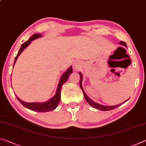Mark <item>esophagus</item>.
<instances>
[{
	"label": "esophagus",
	"mask_w": 146,
	"mask_h": 146,
	"mask_svg": "<svg viewBox=\"0 0 146 146\" xmlns=\"http://www.w3.org/2000/svg\"><path fill=\"white\" fill-rule=\"evenodd\" d=\"M81 67V63L80 61H75L74 63H73V68L75 69V70H78Z\"/></svg>",
	"instance_id": "34e87169"
}]
</instances>
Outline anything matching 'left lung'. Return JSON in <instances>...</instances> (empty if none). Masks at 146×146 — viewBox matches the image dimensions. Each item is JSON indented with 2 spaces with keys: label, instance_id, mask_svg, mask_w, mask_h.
I'll return each instance as SVG.
<instances>
[{
  "label": "left lung",
  "instance_id": "obj_1",
  "mask_svg": "<svg viewBox=\"0 0 146 146\" xmlns=\"http://www.w3.org/2000/svg\"><path fill=\"white\" fill-rule=\"evenodd\" d=\"M119 44L121 45H122L125 46V47H127L126 46V43L124 42H119ZM79 74H80V87H81V89L82 90L83 92V95H84V97H85V100L88 102V103L90 104V105L91 106H92L93 108H96V109H98V110H101V111H109V110H113L114 108H117V107H119V106H121L122 104H123L124 103H126V102L127 101H128V99L126 101H125L124 103H121L119 104H117V105H114V106H105V105H102V104H98V103H96V102L93 101L92 99L89 98V97L86 95V94L85 93V90H83V86H82V81H83V75H82V73L81 72H79Z\"/></svg>",
  "mask_w": 146,
  "mask_h": 146
}]
</instances>
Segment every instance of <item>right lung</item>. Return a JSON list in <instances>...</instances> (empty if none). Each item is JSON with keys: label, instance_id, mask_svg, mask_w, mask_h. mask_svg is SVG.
Returning a JSON list of instances; mask_svg holds the SVG:
<instances>
[{"label": "right lung", "instance_id": "right-lung-1", "mask_svg": "<svg viewBox=\"0 0 146 146\" xmlns=\"http://www.w3.org/2000/svg\"><path fill=\"white\" fill-rule=\"evenodd\" d=\"M41 37H42V36L41 35V34H35L33 35L29 40L23 43V44L21 45V47H20L17 56L15 58L13 66L15 65L17 58H19V56H20V54L22 52V51L24 50L25 48L30 45V43H31L32 41ZM72 73V66H70V67H69L67 70H66L65 72L63 74L62 76H61L60 80L59 81L57 89H56V94L52 97V98L48 99L47 101L43 102V103H38V102L27 103V102H24L22 101L21 99L18 98L16 95L15 96H16L17 99L23 106L27 109L31 110L38 111V112H47V111H52L56 108V107L58 106L59 103H60V101L61 99V88H62V86L63 84L68 80L69 76H70Z\"/></svg>", "mask_w": 146, "mask_h": 146}]
</instances>
